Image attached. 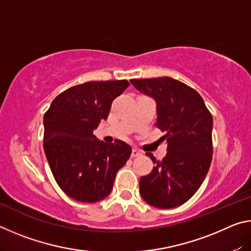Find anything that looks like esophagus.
<instances>
[{
    "label": "esophagus",
    "instance_id": "1",
    "mask_svg": "<svg viewBox=\"0 0 251 251\" xmlns=\"http://www.w3.org/2000/svg\"><path fill=\"white\" fill-rule=\"evenodd\" d=\"M142 156V151H139L137 148H134L133 151H131V157L133 158H136V157H141Z\"/></svg>",
    "mask_w": 251,
    "mask_h": 251
}]
</instances>
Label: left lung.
I'll list each match as a JSON object with an SVG mask.
<instances>
[{
	"label": "left lung",
	"mask_w": 251,
	"mask_h": 251,
	"mask_svg": "<svg viewBox=\"0 0 251 251\" xmlns=\"http://www.w3.org/2000/svg\"><path fill=\"white\" fill-rule=\"evenodd\" d=\"M136 90L156 101V126L164 131L167 155L139 180V193L148 205L161 209L185 203L199 189L212 158V116L201 96L171 77L130 79Z\"/></svg>",
	"instance_id": "left-lung-1"
}]
</instances>
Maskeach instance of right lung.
Returning <instances> with one entry per match:
<instances>
[{"mask_svg":"<svg viewBox=\"0 0 251 251\" xmlns=\"http://www.w3.org/2000/svg\"><path fill=\"white\" fill-rule=\"evenodd\" d=\"M128 85L126 79L76 85L55 97L44 114L50 168L61 189L75 201L95 202L107 197L116 173L129 158L128 144L120 139L107 144L93 134Z\"/></svg>","mask_w":251,"mask_h":251,"instance_id":"right-lung-1","label":"right lung"}]
</instances>
